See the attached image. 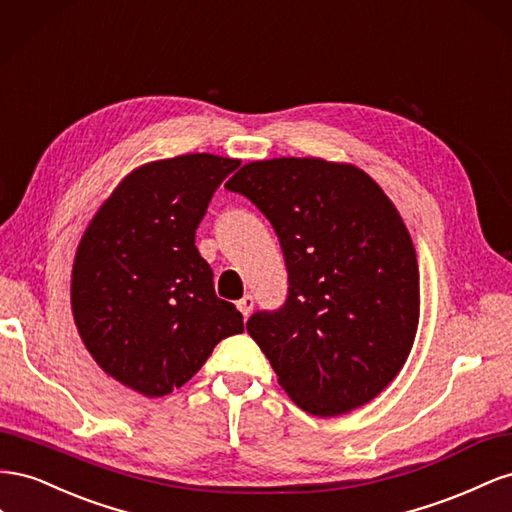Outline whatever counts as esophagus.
<instances>
[{"instance_id":"1","label":"esophagus","mask_w":512,"mask_h":512,"mask_svg":"<svg viewBox=\"0 0 512 512\" xmlns=\"http://www.w3.org/2000/svg\"><path fill=\"white\" fill-rule=\"evenodd\" d=\"M253 306H255V298L251 296V294H246V296H242L240 300H238V309H240V313L244 315V317H248L253 313Z\"/></svg>"}]
</instances>
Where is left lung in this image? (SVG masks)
<instances>
[{"label":"left lung","instance_id":"left-lung-1","mask_svg":"<svg viewBox=\"0 0 512 512\" xmlns=\"http://www.w3.org/2000/svg\"><path fill=\"white\" fill-rule=\"evenodd\" d=\"M279 236L287 300L246 330L298 407L337 416L369 403L405 364L420 317L410 233L373 178L321 158L244 165L225 184Z\"/></svg>","mask_w":512,"mask_h":512}]
</instances>
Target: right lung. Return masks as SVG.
Wrapping results in <instances>:
<instances>
[{"mask_svg":"<svg viewBox=\"0 0 512 512\" xmlns=\"http://www.w3.org/2000/svg\"><path fill=\"white\" fill-rule=\"evenodd\" d=\"M240 160L184 154L120 182L85 229L72 266V315L98 367L145 397L184 386L216 343L244 330L214 291L195 231Z\"/></svg>","mask_w":512,"mask_h":512,"instance_id":"obj_1","label":"right lung"}]
</instances>
